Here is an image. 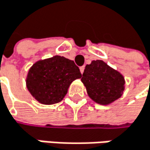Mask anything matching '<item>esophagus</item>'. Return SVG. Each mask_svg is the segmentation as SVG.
Listing matches in <instances>:
<instances>
[{"instance_id": "obj_1", "label": "esophagus", "mask_w": 150, "mask_h": 150, "mask_svg": "<svg viewBox=\"0 0 150 150\" xmlns=\"http://www.w3.org/2000/svg\"><path fill=\"white\" fill-rule=\"evenodd\" d=\"M84 68H85V67H84V66H83V67H80V71H81V74H83V71H84Z\"/></svg>"}]
</instances>
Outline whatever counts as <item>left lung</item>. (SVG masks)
I'll return each instance as SVG.
<instances>
[{"label":"left lung","instance_id":"obj_1","mask_svg":"<svg viewBox=\"0 0 150 150\" xmlns=\"http://www.w3.org/2000/svg\"><path fill=\"white\" fill-rule=\"evenodd\" d=\"M81 80L89 97L100 105H109L119 99L125 91L122 74L102 60H92L86 65Z\"/></svg>","mask_w":150,"mask_h":150}]
</instances>
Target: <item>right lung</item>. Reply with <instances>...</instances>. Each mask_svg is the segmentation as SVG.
Wrapping results in <instances>:
<instances>
[{"mask_svg":"<svg viewBox=\"0 0 150 150\" xmlns=\"http://www.w3.org/2000/svg\"><path fill=\"white\" fill-rule=\"evenodd\" d=\"M81 77L80 69L73 60L54 56L39 60L31 67L26 87L37 101L51 105L60 102L72 82Z\"/></svg>","mask_w":150,"mask_h":150,"instance_id":"obj_1","label":"right lung"}]
</instances>
